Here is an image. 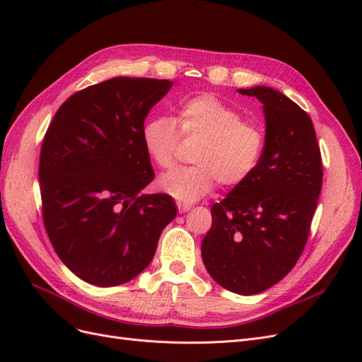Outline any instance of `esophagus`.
Wrapping results in <instances>:
<instances>
[{
	"label": "esophagus",
	"mask_w": 362,
	"mask_h": 362,
	"mask_svg": "<svg viewBox=\"0 0 362 362\" xmlns=\"http://www.w3.org/2000/svg\"><path fill=\"white\" fill-rule=\"evenodd\" d=\"M177 206H178V211H180V213H187V211L190 210V208H192L189 204H181V202H178Z\"/></svg>",
	"instance_id": "34e87169"
}]
</instances>
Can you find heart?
<instances>
[{
    "mask_svg": "<svg viewBox=\"0 0 362 362\" xmlns=\"http://www.w3.org/2000/svg\"><path fill=\"white\" fill-rule=\"evenodd\" d=\"M180 133L201 137L192 160L193 166L178 168L158 180L161 192L181 204L199 201L210 193L216 181L222 187H235L250 178L266 146V133L258 124L243 120L237 108L211 93L189 98L178 107ZM180 133L172 119L151 117L141 127V144L158 168L175 161Z\"/></svg>",
    "mask_w": 362,
    "mask_h": 362,
    "instance_id": "obj_1",
    "label": "heart"
}]
</instances>
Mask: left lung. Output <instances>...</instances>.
I'll return each instance as SVG.
<instances>
[{
    "instance_id": "obj_1",
    "label": "left lung",
    "mask_w": 362,
    "mask_h": 362,
    "mask_svg": "<svg viewBox=\"0 0 362 362\" xmlns=\"http://www.w3.org/2000/svg\"><path fill=\"white\" fill-rule=\"evenodd\" d=\"M237 92L262 103L266 146L250 178L211 206L201 252L218 286L250 296L287 276L302 255L323 169L313 120L298 104L266 86Z\"/></svg>"
}]
</instances>
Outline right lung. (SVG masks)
Here are the masks:
<instances>
[{"label":"right lung","instance_id":"add662e5","mask_svg":"<svg viewBox=\"0 0 362 362\" xmlns=\"http://www.w3.org/2000/svg\"><path fill=\"white\" fill-rule=\"evenodd\" d=\"M172 84L116 76L86 87L62 104L43 137V225L63 264L93 286L144 272L177 216L169 194H140L154 180L141 127Z\"/></svg>","mask_w":362,"mask_h":362}]
</instances>
